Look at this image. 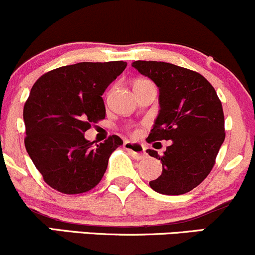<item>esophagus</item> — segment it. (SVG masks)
Instances as JSON below:
<instances>
[{
	"label": "esophagus",
	"mask_w": 255,
	"mask_h": 255,
	"mask_svg": "<svg viewBox=\"0 0 255 255\" xmlns=\"http://www.w3.org/2000/svg\"><path fill=\"white\" fill-rule=\"evenodd\" d=\"M124 148L131 154V156H132V158H135L137 160H141L147 156V153H145L144 147H143L142 144H138V143L125 141Z\"/></svg>",
	"instance_id": "1"
}]
</instances>
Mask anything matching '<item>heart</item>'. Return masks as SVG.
I'll return each mask as SVG.
<instances>
[{"label":"heart","mask_w":255,"mask_h":255,"mask_svg":"<svg viewBox=\"0 0 255 255\" xmlns=\"http://www.w3.org/2000/svg\"><path fill=\"white\" fill-rule=\"evenodd\" d=\"M138 82H139V81H138Z\"/></svg>","instance_id":"heart-1"}]
</instances>
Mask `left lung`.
I'll list each match as a JSON object with an SVG mask.
<instances>
[{
  "label": "left lung",
  "mask_w": 255,
  "mask_h": 255,
  "mask_svg": "<svg viewBox=\"0 0 255 255\" xmlns=\"http://www.w3.org/2000/svg\"><path fill=\"white\" fill-rule=\"evenodd\" d=\"M132 67L159 88V116L147 142L171 139L162 155L147 150L162 162V172L149 182L150 188L165 195L188 193L210 174L224 142L222 102L211 83L195 71L141 60Z\"/></svg>",
  "instance_id": "8db88e82"
}]
</instances>
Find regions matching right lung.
<instances>
[{
	"label": "right lung",
	"instance_id": "add662e5",
	"mask_svg": "<svg viewBox=\"0 0 255 255\" xmlns=\"http://www.w3.org/2000/svg\"><path fill=\"white\" fill-rule=\"evenodd\" d=\"M127 67L124 61L79 62L37 79L24 106L25 148L53 189L82 194L95 188L122 138L87 141L84 132L105 119L102 94Z\"/></svg>",
	"mask_w": 255,
	"mask_h": 255
}]
</instances>
